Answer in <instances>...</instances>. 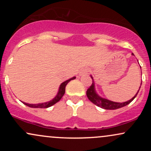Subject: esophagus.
<instances>
[{
	"instance_id": "obj_1",
	"label": "esophagus",
	"mask_w": 151,
	"mask_h": 151,
	"mask_svg": "<svg viewBox=\"0 0 151 151\" xmlns=\"http://www.w3.org/2000/svg\"><path fill=\"white\" fill-rule=\"evenodd\" d=\"M88 72H89V70H88L87 69H84V70H81L80 72V73H79V76H83L84 75V74H86L88 73Z\"/></svg>"
}]
</instances>
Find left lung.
Segmentation results:
<instances>
[{
	"instance_id": "left-lung-1",
	"label": "left lung",
	"mask_w": 151,
	"mask_h": 151,
	"mask_svg": "<svg viewBox=\"0 0 151 151\" xmlns=\"http://www.w3.org/2000/svg\"><path fill=\"white\" fill-rule=\"evenodd\" d=\"M132 55H133V53H132ZM91 77L93 80L92 84L90 86V87L87 89V91H86V96H87L88 99H89L90 101L92 102L93 104H94L95 105L101 107V108H102V109H108V110H114V109L121 108V107H124L126 105L129 104L131 103V102L135 98H136L137 94H138V91H139L140 88H141V86H140L139 89H138V92L136 93V94L135 95V96H133L131 99H130L129 101H126V102H123V103L114 102L112 101H109V100L106 99L102 98V97H101V96H99V95L97 94V93L96 92V90H95L94 82H93V77H91ZM141 84H142V82H141Z\"/></svg>"
}]
</instances>
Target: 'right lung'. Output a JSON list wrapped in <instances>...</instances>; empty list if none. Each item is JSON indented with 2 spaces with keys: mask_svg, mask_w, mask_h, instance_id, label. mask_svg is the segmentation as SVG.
I'll use <instances>...</instances> for the list:
<instances>
[{
  "mask_svg": "<svg viewBox=\"0 0 151 151\" xmlns=\"http://www.w3.org/2000/svg\"><path fill=\"white\" fill-rule=\"evenodd\" d=\"M75 77L71 78V79H68V80L64 81L63 83H62L61 85L60 86V88H59V91H58V94L56 95V96H55V98L53 99H52L51 101H47V102H45V103H40V104H27V103H25V102H22V103L24 104H25L26 106H27L29 107H31V108H48V107L50 106H52L55 104L57 103V102H58L60 101V99H61L62 96H63V95L65 94V87L66 86H67V84H68L69 82L71 80H73V79H75Z\"/></svg>",
  "mask_w": 151,
  "mask_h": 151,
  "instance_id": "add662e5",
  "label": "right lung"
}]
</instances>
